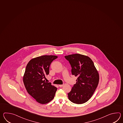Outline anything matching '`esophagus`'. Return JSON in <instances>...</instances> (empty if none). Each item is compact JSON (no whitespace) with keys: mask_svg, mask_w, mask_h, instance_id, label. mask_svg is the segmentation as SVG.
<instances>
[{"mask_svg":"<svg viewBox=\"0 0 123 123\" xmlns=\"http://www.w3.org/2000/svg\"><path fill=\"white\" fill-rule=\"evenodd\" d=\"M59 87H63V85H59Z\"/></svg>","mask_w":123,"mask_h":123,"instance_id":"obj_1","label":"esophagus"}]
</instances>
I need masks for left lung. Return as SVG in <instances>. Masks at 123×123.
I'll list each match as a JSON object with an SVG mask.
<instances>
[{"mask_svg": "<svg viewBox=\"0 0 123 123\" xmlns=\"http://www.w3.org/2000/svg\"><path fill=\"white\" fill-rule=\"evenodd\" d=\"M71 66V73L77 77L76 83L68 93L74 103H84L91 98L98 86L99 75L93 61L85 55L74 54L65 56Z\"/></svg>", "mask_w": 123, "mask_h": 123, "instance_id": "1", "label": "left lung"}]
</instances>
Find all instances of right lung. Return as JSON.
Returning a JSON list of instances; mask_svg holds the SVG:
<instances>
[{"instance_id": "1", "label": "right lung", "mask_w": 123, "mask_h": 123, "mask_svg": "<svg viewBox=\"0 0 123 123\" xmlns=\"http://www.w3.org/2000/svg\"><path fill=\"white\" fill-rule=\"evenodd\" d=\"M58 57L53 55H44L33 58L28 63L23 81L28 93L38 103L47 104L54 98L57 88L45 82L49 73V67Z\"/></svg>"}]
</instances>
